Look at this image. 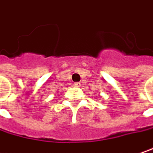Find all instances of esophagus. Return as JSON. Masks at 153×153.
Here are the masks:
<instances>
[{
  "label": "esophagus",
  "mask_w": 153,
  "mask_h": 153,
  "mask_svg": "<svg viewBox=\"0 0 153 153\" xmlns=\"http://www.w3.org/2000/svg\"><path fill=\"white\" fill-rule=\"evenodd\" d=\"M74 85L77 86V87H79V86H80V83H79V82H75V83H74Z\"/></svg>",
  "instance_id": "obj_1"
}]
</instances>
